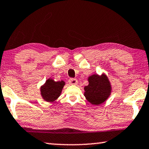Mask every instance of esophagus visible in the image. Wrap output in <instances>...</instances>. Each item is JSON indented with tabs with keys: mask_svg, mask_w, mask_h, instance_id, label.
<instances>
[{
	"mask_svg": "<svg viewBox=\"0 0 149 149\" xmlns=\"http://www.w3.org/2000/svg\"><path fill=\"white\" fill-rule=\"evenodd\" d=\"M68 81L71 85H76L77 84V80L75 78H71Z\"/></svg>",
	"mask_w": 149,
	"mask_h": 149,
	"instance_id": "obj_1",
	"label": "esophagus"
}]
</instances>
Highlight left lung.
<instances>
[{
  "mask_svg": "<svg viewBox=\"0 0 149 149\" xmlns=\"http://www.w3.org/2000/svg\"><path fill=\"white\" fill-rule=\"evenodd\" d=\"M89 85L84 87L86 100L93 105H100L109 97L111 87L105 74L101 76L94 74L88 78Z\"/></svg>",
  "mask_w": 149,
  "mask_h": 149,
  "instance_id": "obj_1",
  "label": "left lung"
}]
</instances>
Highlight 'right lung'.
Returning <instances> with one entry per match:
<instances>
[{"label":"right lung","mask_w":149,"mask_h":149,"mask_svg":"<svg viewBox=\"0 0 149 149\" xmlns=\"http://www.w3.org/2000/svg\"><path fill=\"white\" fill-rule=\"evenodd\" d=\"M65 85V82L54 81L49 79L41 87V95L44 100L47 102H52L60 97L61 92Z\"/></svg>","instance_id":"1"}]
</instances>
